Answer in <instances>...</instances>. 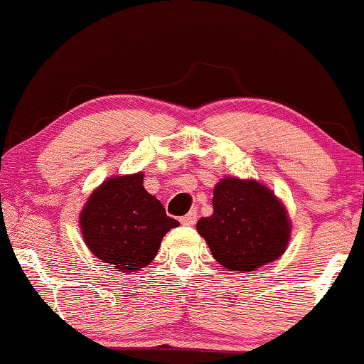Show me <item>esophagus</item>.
Wrapping results in <instances>:
<instances>
[{"mask_svg": "<svg viewBox=\"0 0 364 364\" xmlns=\"http://www.w3.org/2000/svg\"><path fill=\"white\" fill-rule=\"evenodd\" d=\"M196 221H198V211H196V209H192V211L187 213L186 216L181 218V223L182 225L192 226V225H196Z\"/></svg>", "mask_w": 364, "mask_h": 364, "instance_id": "34e87169", "label": "esophagus"}]
</instances>
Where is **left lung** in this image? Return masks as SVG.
<instances>
[{
    "instance_id": "1",
    "label": "left lung",
    "mask_w": 364,
    "mask_h": 364,
    "mask_svg": "<svg viewBox=\"0 0 364 364\" xmlns=\"http://www.w3.org/2000/svg\"><path fill=\"white\" fill-rule=\"evenodd\" d=\"M198 232L221 266L250 272L284 254L291 223L266 186L225 177L213 192V215L200 218Z\"/></svg>"
}]
</instances>
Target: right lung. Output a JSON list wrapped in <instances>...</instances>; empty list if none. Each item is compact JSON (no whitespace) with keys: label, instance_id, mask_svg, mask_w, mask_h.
<instances>
[{"label":"right lung","instance_id":"obj_1","mask_svg":"<svg viewBox=\"0 0 364 364\" xmlns=\"http://www.w3.org/2000/svg\"><path fill=\"white\" fill-rule=\"evenodd\" d=\"M143 172L107 178L80 215L81 233L92 254L110 269L134 274L155 259L166 232L178 221L143 187Z\"/></svg>","mask_w":364,"mask_h":364}]
</instances>
